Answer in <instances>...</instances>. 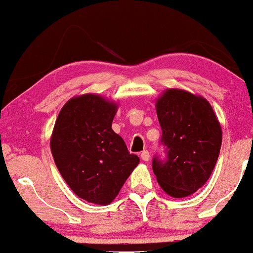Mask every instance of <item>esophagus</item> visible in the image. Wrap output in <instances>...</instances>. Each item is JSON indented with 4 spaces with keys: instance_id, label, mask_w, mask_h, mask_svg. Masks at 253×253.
I'll return each instance as SVG.
<instances>
[{
    "instance_id": "esophagus-1",
    "label": "esophagus",
    "mask_w": 253,
    "mask_h": 253,
    "mask_svg": "<svg viewBox=\"0 0 253 253\" xmlns=\"http://www.w3.org/2000/svg\"><path fill=\"white\" fill-rule=\"evenodd\" d=\"M140 157L144 162H149L150 161V152L149 151H143V152L140 153Z\"/></svg>"
}]
</instances>
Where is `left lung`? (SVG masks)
Wrapping results in <instances>:
<instances>
[{
  "mask_svg": "<svg viewBox=\"0 0 253 253\" xmlns=\"http://www.w3.org/2000/svg\"><path fill=\"white\" fill-rule=\"evenodd\" d=\"M167 159L153 158L152 169L168 195L182 199L210 179L222 141L211 103L182 89H167L156 101Z\"/></svg>",
  "mask_w": 253,
  "mask_h": 253,
  "instance_id": "8db88e82",
  "label": "left lung"
}]
</instances>
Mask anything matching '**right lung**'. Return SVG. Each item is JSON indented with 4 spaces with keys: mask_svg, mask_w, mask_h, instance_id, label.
<instances>
[{
    "mask_svg": "<svg viewBox=\"0 0 253 253\" xmlns=\"http://www.w3.org/2000/svg\"><path fill=\"white\" fill-rule=\"evenodd\" d=\"M118 103L96 94L70 98L51 135V152L60 175L81 199L109 205L140 159L130 155L112 129Z\"/></svg>",
    "mask_w": 253,
    "mask_h": 253,
    "instance_id": "obj_1",
    "label": "right lung"
}]
</instances>
